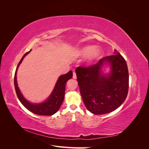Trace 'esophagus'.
I'll return each mask as SVG.
<instances>
[{
    "label": "esophagus",
    "instance_id": "34e87169",
    "mask_svg": "<svg viewBox=\"0 0 149 149\" xmlns=\"http://www.w3.org/2000/svg\"><path fill=\"white\" fill-rule=\"evenodd\" d=\"M73 78L74 79H76V72H75V71H73Z\"/></svg>",
    "mask_w": 149,
    "mask_h": 149
}]
</instances>
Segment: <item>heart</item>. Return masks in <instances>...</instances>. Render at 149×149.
I'll return each mask as SVG.
<instances>
[{
    "label": "heart",
    "mask_w": 149,
    "mask_h": 149,
    "mask_svg": "<svg viewBox=\"0 0 149 149\" xmlns=\"http://www.w3.org/2000/svg\"><path fill=\"white\" fill-rule=\"evenodd\" d=\"M103 53L102 49L94 45H88L82 48L78 52L77 55L82 58L88 57L87 63L89 65L94 64L100 58Z\"/></svg>",
    "instance_id": "b5f03b06"
}]
</instances>
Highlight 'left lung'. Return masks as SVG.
Wrapping results in <instances>:
<instances>
[{
    "mask_svg": "<svg viewBox=\"0 0 149 149\" xmlns=\"http://www.w3.org/2000/svg\"><path fill=\"white\" fill-rule=\"evenodd\" d=\"M110 66L104 74L102 67ZM81 95L87 109L93 114L109 113L121 106L127 96L129 72L123 56L114 50V55L101 59L97 64L76 69Z\"/></svg>",
    "mask_w": 149,
    "mask_h": 149,
    "instance_id": "obj_1",
    "label": "left lung"
}]
</instances>
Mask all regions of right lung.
I'll return each instance as SVG.
<instances>
[{
    "mask_svg": "<svg viewBox=\"0 0 149 149\" xmlns=\"http://www.w3.org/2000/svg\"><path fill=\"white\" fill-rule=\"evenodd\" d=\"M31 49L25 54L17 67L14 76V85L17 95L20 102L25 106V107L33 113L40 116H52L55 114L59 110L63 102L66 83L68 81L73 77V72L72 71H70L68 73L63 74L58 78L51 94L45 101L40 103H31L29 102L24 97L18 86L17 81V71L18 68L22 62V60H24L26 55H27L31 52Z\"/></svg>",
    "mask_w": 149,
    "mask_h": 149,
    "instance_id": "add662e5",
    "label": "right lung"
}]
</instances>
